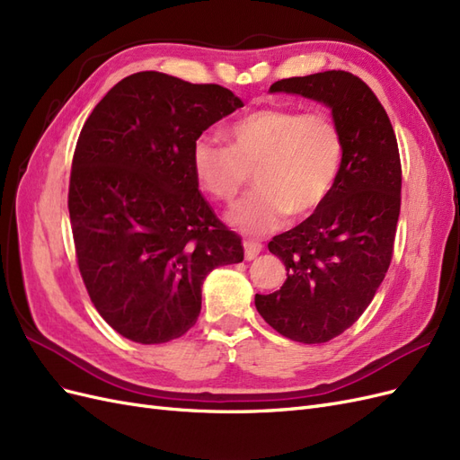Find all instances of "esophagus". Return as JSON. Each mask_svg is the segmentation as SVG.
<instances>
[{"label":"esophagus","instance_id":"esophagus-1","mask_svg":"<svg viewBox=\"0 0 460 460\" xmlns=\"http://www.w3.org/2000/svg\"><path fill=\"white\" fill-rule=\"evenodd\" d=\"M243 249H245V259L247 261H253L262 249V243L257 240H245L243 242Z\"/></svg>","mask_w":460,"mask_h":460}]
</instances>
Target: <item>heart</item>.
I'll return each instance as SVG.
<instances>
[{
    "label": "heart",
    "mask_w": 460,
    "mask_h": 460,
    "mask_svg": "<svg viewBox=\"0 0 460 460\" xmlns=\"http://www.w3.org/2000/svg\"><path fill=\"white\" fill-rule=\"evenodd\" d=\"M230 147L201 137L191 151L193 171L207 193L232 203L255 172V191L228 213L249 234L280 228L288 215L303 220L328 201L341 164V134L328 115L261 107L234 120Z\"/></svg>",
    "instance_id": "1"
}]
</instances>
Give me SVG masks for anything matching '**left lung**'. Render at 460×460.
<instances>
[{"instance_id":"left-lung-1","label":"left lung","mask_w":460,"mask_h":460,"mask_svg":"<svg viewBox=\"0 0 460 460\" xmlns=\"http://www.w3.org/2000/svg\"><path fill=\"white\" fill-rule=\"evenodd\" d=\"M270 92L326 103L341 134L340 172L324 207L269 242L288 280L255 296L264 323L284 338L324 343L367 311L392 262L401 208L397 137L376 93L347 71L284 78Z\"/></svg>"}]
</instances>
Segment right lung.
Here are the masks:
<instances>
[{"label": "right lung", "mask_w": 460, "mask_h": 460, "mask_svg": "<svg viewBox=\"0 0 460 460\" xmlns=\"http://www.w3.org/2000/svg\"><path fill=\"white\" fill-rule=\"evenodd\" d=\"M240 107L218 84L144 71L111 88L82 127L68 182L76 262L120 336L182 338L198 323L207 274L243 261L191 163L203 130Z\"/></svg>", "instance_id": "add662e5"}]
</instances>
